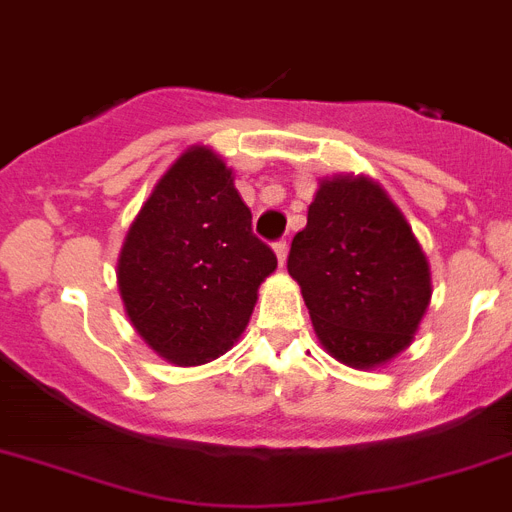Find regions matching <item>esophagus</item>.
<instances>
[{"instance_id": "esophagus-1", "label": "esophagus", "mask_w": 512, "mask_h": 512, "mask_svg": "<svg viewBox=\"0 0 512 512\" xmlns=\"http://www.w3.org/2000/svg\"><path fill=\"white\" fill-rule=\"evenodd\" d=\"M273 250H275V257H278V262H281V265H286V257H288V242H286V239L275 242Z\"/></svg>"}]
</instances>
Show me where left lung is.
I'll return each mask as SVG.
<instances>
[{
  "label": "left lung",
  "instance_id": "8db88e82",
  "mask_svg": "<svg viewBox=\"0 0 512 512\" xmlns=\"http://www.w3.org/2000/svg\"><path fill=\"white\" fill-rule=\"evenodd\" d=\"M288 273L324 350L358 371L410 348L433 296L412 226L366 175L319 180L306 226L291 242Z\"/></svg>",
  "mask_w": 512,
  "mask_h": 512
}]
</instances>
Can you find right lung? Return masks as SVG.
Returning a JSON list of instances; mask_svg holds the SVG:
<instances>
[{"instance_id":"obj_1","label":"right lung","mask_w":512,"mask_h":512,"mask_svg":"<svg viewBox=\"0 0 512 512\" xmlns=\"http://www.w3.org/2000/svg\"><path fill=\"white\" fill-rule=\"evenodd\" d=\"M275 268L224 159L190 146L128 226L118 291L133 330L154 353L175 366H203L239 340L257 288Z\"/></svg>"}]
</instances>
